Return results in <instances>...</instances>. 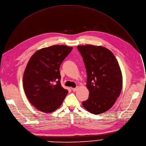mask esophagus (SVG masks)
Returning a JSON list of instances; mask_svg holds the SVG:
<instances>
[{
    "label": "esophagus",
    "instance_id": "esophagus-1",
    "mask_svg": "<svg viewBox=\"0 0 146 146\" xmlns=\"http://www.w3.org/2000/svg\"><path fill=\"white\" fill-rule=\"evenodd\" d=\"M77 90H78V87H76V88H72V90H73V91H76Z\"/></svg>",
    "mask_w": 146,
    "mask_h": 146
}]
</instances>
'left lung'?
<instances>
[{
	"mask_svg": "<svg viewBox=\"0 0 146 146\" xmlns=\"http://www.w3.org/2000/svg\"><path fill=\"white\" fill-rule=\"evenodd\" d=\"M83 58L89 91L83 107L92 114L98 115L110 110L120 95L123 84L122 74L113 53L102 46H77Z\"/></svg>",
	"mask_w": 146,
	"mask_h": 146,
	"instance_id": "1",
	"label": "left lung"
}]
</instances>
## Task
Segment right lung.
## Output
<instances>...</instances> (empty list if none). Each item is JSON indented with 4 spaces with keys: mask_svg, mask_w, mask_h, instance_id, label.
<instances>
[{
    "mask_svg": "<svg viewBox=\"0 0 146 146\" xmlns=\"http://www.w3.org/2000/svg\"><path fill=\"white\" fill-rule=\"evenodd\" d=\"M73 48L52 45L36 51L23 74V88L30 102L39 111L49 113L62 105L68 90L60 84V66Z\"/></svg>",
    "mask_w": 146,
    "mask_h": 146,
    "instance_id": "right-lung-1",
    "label": "right lung"
}]
</instances>
